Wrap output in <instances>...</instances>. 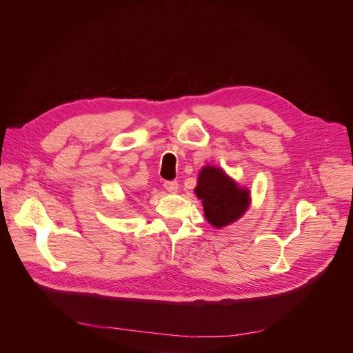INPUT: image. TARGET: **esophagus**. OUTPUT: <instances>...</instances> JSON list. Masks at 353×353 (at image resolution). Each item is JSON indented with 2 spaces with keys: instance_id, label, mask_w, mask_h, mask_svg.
Instances as JSON below:
<instances>
[{
  "instance_id": "1",
  "label": "esophagus",
  "mask_w": 353,
  "mask_h": 353,
  "mask_svg": "<svg viewBox=\"0 0 353 353\" xmlns=\"http://www.w3.org/2000/svg\"><path fill=\"white\" fill-rule=\"evenodd\" d=\"M164 189H166L169 193H176L179 190V183L174 180H168L164 181Z\"/></svg>"
}]
</instances>
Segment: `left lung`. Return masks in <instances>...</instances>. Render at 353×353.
<instances>
[{
	"label": "left lung",
	"instance_id": "left-lung-1",
	"mask_svg": "<svg viewBox=\"0 0 353 353\" xmlns=\"http://www.w3.org/2000/svg\"><path fill=\"white\" fill-rule=\"evenodd\" d=\"M194 192L203 200L207 221L217 228L239 220L250 204L248 190L240 189L217 168L205 166L200 172Z\"/></svg>",
	"mask_w": 353,
	"mask_h": 353
}]
</instances>
